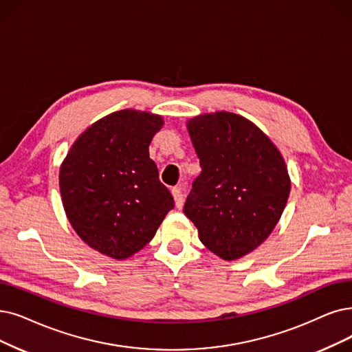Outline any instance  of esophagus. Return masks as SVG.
Listing matches in <instances>:
<instances>
[{
  "mask_svg": "<svg viewBox=\"0 0 352 352\" xmlns=\"http://www.w3.org/2000/svg\"><path fill=\"white\" fill-rule=\"evenodd\" d=\"M172 195H173V198H175L176 208L180 209L182 206H184V196H185L184 195V189H182V188H173Z\"/></svg>",
  "mask_w": 352,
  "mask_h": 352,
  "instance_id": "esophagus-1",
  "label": "esophagus"
}]
</instances>
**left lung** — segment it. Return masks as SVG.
I'll list each match as a JSON object with an SVG mask.
<instances>
[{
	"mask_svg": "<svg viewBox=\"0 0 352 352\" xmlns=\"http://www.w3.org/2000/svg\"><path fill=\"white\" fill-rule=\"evenodd\" d=\"M199 157L184 212L222 260L247 256L273 232L290 193L282 153L254 122L228 111L186 122Z\"/></svg>",
	"mask_w": 352,
	"mask_h": 352,
	"instance_id": "8db88e82",
	"label": "left lung"
}]
</instances>
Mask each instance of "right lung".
<instances>
[{
	"mask_svg": "<svg viewBox=\"0 0 352 352\" xmlns=\"http://www.w3.org/2000/svg\"><path fill=\"white\" fill-rule=\"evenodd\" d=\"M163 124L147 111H116L89 125L60 164L65 214L80 240L107 257L134 256L175 206L148 153Z\"/></svg>",
	"mask_w": 352,
	"mask_h": 352,
	"instance_id": "right-lung-1",
	"label": "right lung"
}]
</instances>
